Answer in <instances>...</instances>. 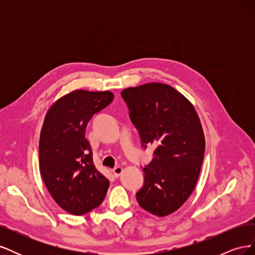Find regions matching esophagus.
I'll use <instances>...</instances> for the list:
<instances>
[{
  "label": "esophagus",
  "mask_w": 255,
  "mask_h": 255,
  "mask_svg": "<svg viewBox=\"0 0 255 255\" xmlns=\"http://www.w3.org/2000/svg\"><path fill=\"white\" fill-rule=\"evenodd\" d=\"M122 172H123V168L120 167V166H118V167H116V168L113 169V173H114V175H115L116 177H119V176L122 174Z\"/></svg>",
  "instance_id": "obj_1"
}]
</instances>
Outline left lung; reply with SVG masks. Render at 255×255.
<instances>
[{
    "label": "left lung",
    "mask_w": 255,
    "mask_h": 255,
    "mask_svg": "<svg viewBox=\"0 0 255 255\" xmlns=\"http://www.w3.org/2000/svg\"><path fill=\"white\" fill-rule=\"evenodd\" d=\"M121 96L142 145H155L136 199L146 212L164 217L179 210L196 187L205 150L201 122L189 100L167 84L129 87Z\"/></svg>",
    "instance_id": "1"
}]
</instances>
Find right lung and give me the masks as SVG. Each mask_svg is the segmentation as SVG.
<instances>
[{
  "label": "right lung",
  "instance_id": "add662e5",
  "mask_svg": "<svg viewBox=\"0 0 255 255\" xmlns=\"http://www.w3.org/2000/svg\"><path fill=\"white\" fill-rule=\"evenodd\" d=\"M109 90L78 89L59 98L45 115L39 139V169L55 202L72 215H84L103 202L110 181L92 160L85 130L92 116L109 106Z\"/></svg>",
  "mask_w": 255,
  "mask_h": 255
}]
</instances>
